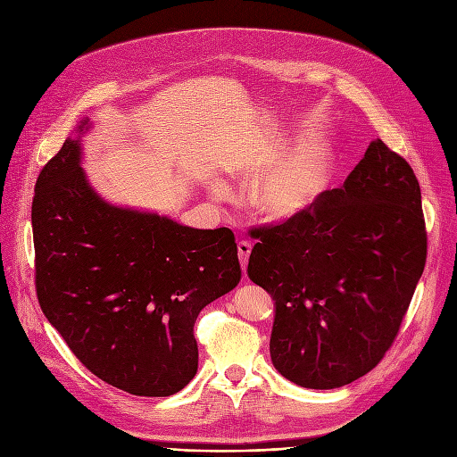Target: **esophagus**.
I'll return each instance as SVG.
<instances>
[{"instance_id": "obj_1", "label": "esophagus", "mask_w": 457, "mask_h": 457, "mask_svg": "<svg viewBox=\"0 0 457 457\" xmlns=\"http://www.w3.org/2000/svg\"><path fill=\"white\" fill-rule=\"evenodd\" d=\"M237 252H238V259H241V267H243V272H245L246 265H248V257L252 253V243L241 241L237 245Z\"/></svg>"}]
</instances>
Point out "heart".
<instances>
[{
    "label": "heart",
    "mask_w": 457,
    "mask_h": 457,
    "mask_svg": "<svg viewBox=\"0 0 457 457\" xmlns=\"http://www.w3.org/2000/svg\"><path fill=\"white\" fill-rule=\"evenodd\" d=\"M337 157L326 142L300 148L262 178L252 195L255 211L269 222H295L313 212L328 192Z\"/></svg>",
    "instance_id": "heart-1"
}]
</instances>
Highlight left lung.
Returning <instances> with one entry per match:
<instances>
[{"label":"left lung","instance_id":"8db88e82","mask_svg":"<svg viewBox=\"0 0 457 457\" xmlns=\"http://www.w3.org/2000/svg\"><path fill=\"white\" fill-rule=\"evenodd\" d=\"M253 237L248 278L274 300L276 370L305 389H337L372 370L426 262L420 187L407 161L376 138L313 212Z\"/></svg>","mask_w":457,"mask_h":457}]
</instances>
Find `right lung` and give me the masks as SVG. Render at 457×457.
<instances>
[{
	"mask_svg": "<svg viewBox=\"0 0 457 457\" xmlns=\"http://www.w3.org/2000/svg\"><path fill=\"white\" fill-rule=\"evenodd\" d=\"M76 126L35 187L37 296L79 361L135 396L179 393L198 370L200 311L241 281L233 231L114 205L88 183Z\"/></svg>",
	"mask_w": 457,
	"mask_h": 457,
	"instance_id": "1",
	"label": "right lung"
}]
</instances>
